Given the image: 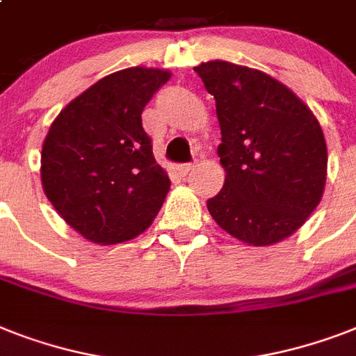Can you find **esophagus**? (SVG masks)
I'll list each match as a JSON object with an SVG mask.
<instances>
[{"label":"esophagus","mask_w":356,"mask_h":356,"mask_svg":"<svg viewBox=\"0 0 356 356\" xmlns=\"http://www.w3.org/2000/svg\"><path fill=\"white\" fill-rule=\"evenodd\" d=\"M193 170V164H181V166H177V172L181 173V175H188V173L192 172Z\"/></svg>","instance_id":"34e87169"}]
</instances>
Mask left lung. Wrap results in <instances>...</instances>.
I'll list each match as a JSON object with an SVG mask.
<instances>
[{
  "mask_svg": "<svg viewBox=\"0 0 356 356\" xmlns=\"http://www.w3.org/2000/svg\"><path fill=\"white\" fill-rule=\"evenodd\" d=\"M195 73L216 98L225 184L207 207L241 243L270 247L293 236L322 201L327 144L302 98L259 69L225 60Z\"/></svg>",
  "mask_w": 356,
  "mask_h": 356,
  "instance_id": "left-lung-1",
  "label": "left lung"
}]
</instances>
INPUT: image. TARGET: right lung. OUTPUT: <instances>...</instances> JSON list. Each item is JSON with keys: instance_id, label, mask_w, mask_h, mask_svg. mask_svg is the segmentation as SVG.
I'll return each instance as SVG.
<instances>
[{"instance_id": "obj_1", "label": "right lung", "mask_w": 356, "mask_h": 356, "mask_svg": "<svg viewBox=\"0 0 356 356\" xmlns=\"http://www.w3.org/2000/svg\"><path fill=\"white\" fill-rule=\"evenodd\" d=\"M168 69L128 67L100 78L58 113L42 146L43 192L83 239L117 245L149 228L170 190L143 128L144 106Z\"/></svg>"}]
</instances>
